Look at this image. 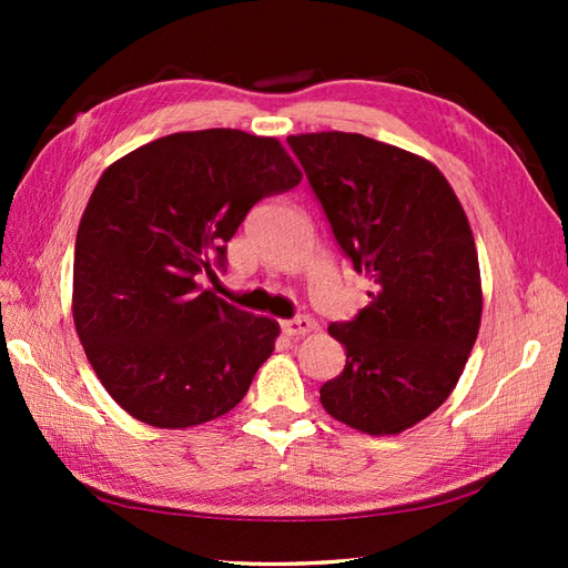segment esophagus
Returning a JSON list of instances; mask_svg holds the SVG:
<instances>
[{
  "label": "esophagus",
  "mask_w": 568,
  "mask_h": 568,
  "mask_svg": "<svg viewBox=\"0 0 568 568\" xmlns=\"http://www.w3.org/2000/svg\"><path fill=\"white\" fill-rule=\"evenodd\" d=\"M281 327H283V332L287 336H303V334L315 332L317 329V322L310 320V317H295V320H285Z\"/></svg>",
  "instance_id": "obj_1"
}]
</instances>
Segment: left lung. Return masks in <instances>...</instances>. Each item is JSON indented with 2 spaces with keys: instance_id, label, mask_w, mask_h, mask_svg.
<instances>
[{
  "instance_id": "1",
  "label": "left lung",
  "mask_w": 568,
  "mask_h": 568,
  "mask_svg": "<svg viewBox=\"0 0 568 568\" xmlns=\"http://www.w3.org/2000/svg\"><path fill=\"white\" fill-rule=\"evenodd\" d=\"M336 244L376 291L320 388L327 413L366 434H400L437 409L464 373L480 327V271L466 212L437 165L344 131L287 136Z\"/></svg>"
}]
</instances>
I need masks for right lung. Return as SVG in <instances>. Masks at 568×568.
Returning a JSON list of instances; mask_svg holds the SVG:
<instances>
[{"mask_svg": "<svg viewBox=\"0 0 568 568\" xmlns=\"http://www.w3.org/2000/svg\"><path fill=\"white\" fill-rule=\"evenodd\" d=\"M300 180L281 141L239 129L155 139L102 173L75 239L72 320L131 417L185 429L246 395L281 327L197 277L224 268L226 241L253 204Z\"/></svg>", "mask_w": 568, "mask_h": 568, "instance_id": "obj_1", "label": "right lung"}]
</instances>
